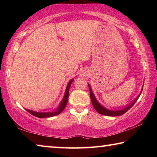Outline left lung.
I'll return each mask as SVG.
<instances>
[{"label": "left lung", "mask_w": 157, "mask_h": 157, "mask_svg": "<svg viewBox=\"0 0 157 157\" xmlns=\"http://www.w3.org/2000/svg\"><path fill=\"white\" fill-rule=\"evenodd\" d=\"M89 85V88L90 90V96H91V102H92V105L94 106V107L95 110H96L98 113L100 114H102V115H105V116H121L124 114V113H126L127 111H128L130 108H131L133 105H134L136 102L137 101V100L139 99V98L140 96V94H141L142 92V90H141V92H140V94H139V96H138L136 99H135L133 102H132L130 104H129L128 105L126 106V107H124V109H121V110H115V111H111V110H109L105 108L103 106L101 105L99 102H98L96 98H95V95L94 94V93H93L92 90L91 86H90V85ZM143 89V88H142Z\"/></svg>", "instance_id": "8db88e82"}]
</instances>
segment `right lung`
I'll return each instance as SVG.
<instances>
[{
    "label": "right lung",
    "mask_w": 157,
    "mask_h": 157,
    "mask_svg": "<svg viewBox=\"0 0 157 157\" xmlns=\"http://www.w3.org/2000/svg\"><path fill=\"white\" fill-rule=\"evenodd\" d=\"M73 81V79H71V80L68 82L67 86H66L64 96H63L62 102H60L59 107H58L55 110L52 111H48V112H36V111L29 110V109H25L26 111H28V112L30 114H32V115H33V116H36V117H37V118H48V117L57 116V115H58V114H59L60 113H62V111L64 109V108L66 106V104H67V102H68L69 89H70L71 84H72Z\"/></svg>",
    "instance_id": "obj_1"
}]
</instances>
